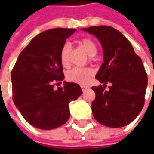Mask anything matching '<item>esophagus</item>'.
Wrapping results in <instances>:
<instances>
[{"label":"esophagus","instance_id":"obj_1","mask_svg":"<svg viewBox=\"0 0 154 154\" xmlns=\"http://www.w3.org/2000/svg\"><path fill=\"white\" fill-rule=\"evenodd\" d=\"M88 88H89V87H88L87 85H81V89H82V91H85V90H87Z\"/></svg>","mask_w":154,"mask_h":154}]
</instances>
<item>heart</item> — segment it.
<instances>
[{
	"mask_svg": "<svg viewBox=\"0 0 154 154\" xmlns=\"http://www.w3.org/2000/svg\"><path fill=\"white\" fill-rule=\"evenodd\" d=\"M80 45L83 50L89 55L94 56L97 52L96 44L88 37L82 38L80 40ZM69 45L66 43L60 50V60L64 68H68L70 65L69 60ZM94 76V70L90 68H74L67 73V78L70 82H74L80 85H85L89 83L92 77Z\"/></svg>",
	"mask_w": 154,
	"mask_h": 154,
	"instance_id": "heart-1",
	"label": "heart"
}]
</instances>
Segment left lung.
I'll return each mask as SVG.
<instances>
[{
  "mask_svg": "<svg viewBox=\"0 0 154 154\" xmlns=\"http://www.w3.org/2000/svg\"><path fill=\"white\" fill-rule=\"evenodd\" d=\"M83 30L95 35L103 50L104 62L95 76L103 85L92 87L95 93L93 115L109 128L125 127L137 117L144 105L148 79L142 60L117 29L97 26ZM108 82L112 85L105 90Z\"/></svg>",
  "mask_w": 154,
  "mask_h": 154,
  "instance_id": "8db88e82",
  "label": "left lung"
}]
</instances>
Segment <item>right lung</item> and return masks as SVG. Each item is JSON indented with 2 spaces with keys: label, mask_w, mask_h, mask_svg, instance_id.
I'll use <instances>...</instances> for the list:
<instances>
[{
  "label": "right lung",
  "mask_w": 154,
  "mask_h": 154,
  "mask_svg": "<svg viewBox=\"0 0 154 154\" xmlns=\"http://www.w3.org/2000/svg\"><path fill=\"white\" fill-rule=\"evenodd\" d=\"M76 29L53 28L35 36L19 54L11 71L12 98L24 119L33 127L50 130L69 119V104L82 94L80 85L64 82L60 52ZM59 84V83H57Z\"/></svg>",
  "instance_id": "add662e5"
}]
</instances>
